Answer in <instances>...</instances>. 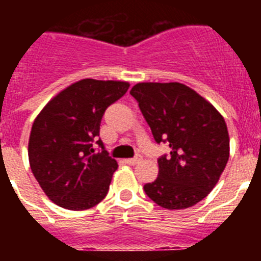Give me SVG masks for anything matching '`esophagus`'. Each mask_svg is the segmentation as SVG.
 Listing matches in <instances>:
<instances>
[{
	"instance_id": "34e87169",
	"label": "esophagus",
	"mask_w": 261,
	"mask_h": 261,
	"mask_svg": "<svg viewBox=\"0 0 261 261\" xmlns=\"http://www.w3.org/2000/svg\"><path fill=\"white\" fill-rule=\"evenodd\" d=\"M142 159V155H140V154H137V155L135 156V158H129V159H125V162L128 163V165H132V166H135V165H137L138 162H140V161H141Z\"/></svg>"
}]
</instances>
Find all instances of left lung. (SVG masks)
<instances>
[{"label":"left lung","instance_id":"8db88e82","mask_svg":"<svg viewBox=\"0 0 261 261\" xmlns=\"http://www.w3.org/2000/svg\"><path fill=\"white\" fill-rule=\"evenodd\" d=\"M156 144L170 154L158 158V177L144 186L166 209H186L209 195L229 161L225 120L202 96L177 82L137 84L130 90Z\"/></svg>","mask_w":261,"mask_h":261}]
</instances>
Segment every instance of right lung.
I'll list each match as a JSON object with an SVG mask.
<instances>
[{
	"label": "right lung",
	"instance_id": "right-lung-1",
	"mask_svg": "<svg viewBox=\"0 0 261 261\" xmlns=\"http://www.w3.org/2000/svg\"><path fill=\"white\" fill-rule=\"evenodd\" d=\"M128 89V82L120 81H78L57 94L32 124V174L61 208L90 209L108 193L117 162L98 138L99 129L106 110Z\"/></svg>",
	"mask_w": 261,
	"mask_h": 261
}]
</instances>
